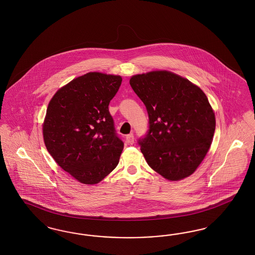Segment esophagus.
I'll use <instances>...</instances> for the list:
<instances>
[{
	"label": "esophagus",
	"instance_id": "esophagus-1",
	"mask_svg": "<svg viewBox=\"0 0 255 255\" xmlns=\"http://www.w3.org/2000/svg\"><path fill=\"white\" fill-rule=\"evenodd\" d=\"M133 140H134V138H133L132 133L126 135V142L128 143V144H132Z\"/></svg>",
	"mask_w": 255,
	"mask_h": 255
}]
</instances>
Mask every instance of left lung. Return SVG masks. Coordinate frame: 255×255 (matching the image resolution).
<instances>
[{
  "label": "left lung",
  "instance_id": "left-lung-1",
  "mask_svg": "<svg viewBox=\"0 0 255 255\" xmlns=\"http://www.w3.org/2000/svg\"><path fill=\"white\" fill-rule=\"evenodd\" d=\"M130 85L149 116V132L138 141L148 165L170 181L193 174L215 131L214 109L205 93L167 70L133 75Z\"/></svg>",
  "mask_w": 255,
  "mask_h": 255
}]
</instances>
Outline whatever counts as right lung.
<instances>
[{
  "mask_svg": "<svg viewBox=\"0 0 255 255\" xmlns=\"http://www.w3.org/2000/svg\"><path fill=\"white\" fill-rule=\"evenodd\" d=\"M123 82L118 75L89 72L55 93L42 123L47 151L79 182L95 185L117 167L123 142L109 103Z\"/></svg>",
  "mask_w": 255,
  "mask_h": 255,
  "instance_id": "obj_1",
  "label": "right lung"
}]
</instances>
